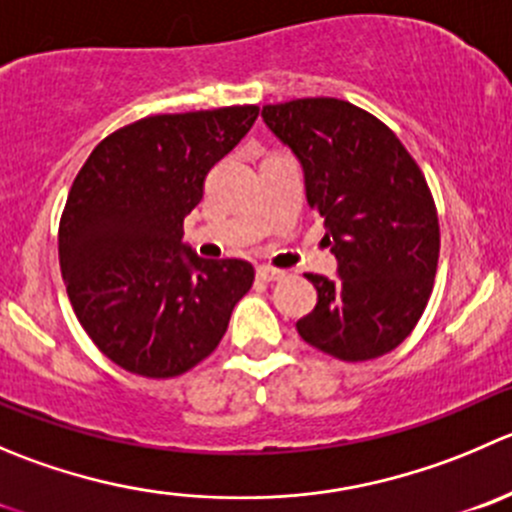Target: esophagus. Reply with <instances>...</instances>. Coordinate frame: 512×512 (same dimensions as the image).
Returning a JSON list of instances; mask_svg holds the SVG:
<instances>
[{"instance_id": "esophagus-1", "label": "esophagus", "mask_w": 512, "mask_h": 512, "mask_svg": "<svg viewBox=\"0 0 512 512\" xmlns=\"http://www.w3.org/2000/svg\"><path fill=\"white\" fill-rule=\"evenodd\" d=\"M257 277H260V280H265V282H275V280H282V277H285V272L275 270V267L262 265V267H257Z\"/></svg>"}]
</instances>
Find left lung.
Wrapping results in <instances>:
<instances>
[{
  "instance_id": "1",
  "label": "left lung",
  "mask_w": 512,
  "mask_h": 512,
  "mask_svg": "<svg viewBox=\"0 0 512 512\" xmlns=\"http://www.w3.org/2000/svg\"><path fill=\"white\" fill-rule=\"evenodd\" d=\"M272 135L305 175L337 277L307 275L317 305L297 320L307 345L360 362L395 350L433 292L440 227L423 172L393 132L332 97L262 107Z\"/></svg>"
}]
</instances>
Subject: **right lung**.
<instances>
[{"instance_id": "obj_1", "label": "right lung", "mask_w": 512, "mask_h": 512, "mask_svg": "<svg viewBox=\"0 0 512 512\" xmlns=\"http://www.w3.org/2000/svg\"><path fill=\"white\" fill-rule=\"evenodd\" d=\"M260 109L155 114L104 137L79 170L59 267L79 325L124 370L175 377L205 360L252 287L245 260H205L185 237L205 177Z\"/></svg>"}]
</instances>
